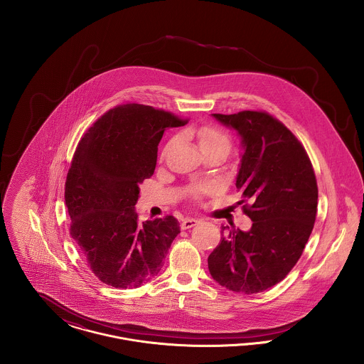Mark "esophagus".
I'll list each match as a JSON object with an SVG mask.
<instances>
[{
  "label": "esophagus",
  "mask_w": 364,
  "mask_h": 364,
  "mask_svg": "<svg viewBox=\"0 0 364 364\" xmlns=\"http://www.w3.org/2000/svg\"><path fill=\"white\" fill-rule=\"evenodd\" d=\"M200 221L199 220H196V218H186V220H183V223H181V229L183 230H186V229H190L192 226L198 225Z\"/></svg>",
  "instance_id": "1"
}]
</instances>
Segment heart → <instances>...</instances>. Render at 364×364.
Returning <instances> with one entry per match:
<instances>
[{
  "label": "heart",
  "mask_w": 364,
  "mask_h": 364,
  "mask_svg": "<svg viewBox=\"0 0 364 364\" xmlns=\"http://www.w3.org/2000/svg\"><path fill=\"white\" fill-rule=\"evenodd\" d=\"M199 146H200V150H206L210 147H214V146H228L229 147V139L226 136L224 132L215 129V128H202L199 131Z\"/></svg>",
  "instance_id": "heart-1"
}]
</instances>
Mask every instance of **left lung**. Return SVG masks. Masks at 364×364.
Returning <instances> with one entry per match:
<instances>
[{"label": "left lung", "instance_id": "left-lung-1", "mask_svg": "<svg viewBox=\"0 0 364 364\" xmlns=\"http://www.w3.org/2000/svg\"><path fill=\"white\" fill-rule=\"evenodd\" d=\"M240 138L236 188L251 202L248 230L223 226L208 255V272L221 287L258 294L287 277L310 239L318 206L311 162L294 134L263 112L211 114Z\"/></svg>", "mask_w": 364, "mask_h": 364}]
</instances>
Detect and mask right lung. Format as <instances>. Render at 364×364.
<instances>
[{"mask_svg": "<svg viewBox=\"0 0 364 364\" xmlns=\"http://www.w3.org/2000/svg\"><path fill=\"white\" fill-rule=\"evenodd\" d=\"M184 124L153 106L122 105L94 122L75 151L65 183L70 236L106 285L131 289L151 281L180 233L172 215L140 224L135 205L165 129Z\"/></svg>", "mask_w": 364, "mask_h": 364, "instance_id": "add662e5", "label": "right lung"}]
</instances>
